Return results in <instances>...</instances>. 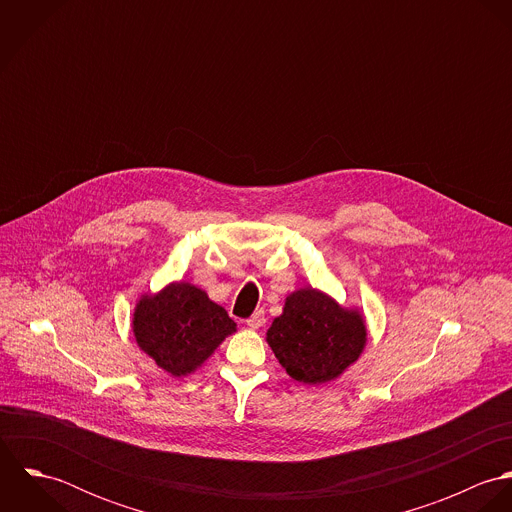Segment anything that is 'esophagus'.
<instances>
[{"label":"esophagus","instance_id":"1","mask_svg":"<svg viewBox=\"0 0 512 512\" xmlns=\"http://www.w3.org/2000/svg\"><path fill=\"white\" fill-rule=\"evenodd\" d=\"M264 321H266V315H264V311L260 309V311H256L246 323H248V327L250 329H260L262 325H264Z\"/></svg>","mask_w":512,"mask_h":512}]
</instances>
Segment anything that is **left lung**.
<instances>
[{
    "mask_svg": "<svg viewBox=\"0 0 512 512\" xmlns=\"http://www.w3.org/2000/svg\"><path fill=\"white\" fill-rule=\"evenodd\" d=\"M266 341L293 380L319 386L337 380L365 353V315L317 288H299L286 297L282 315Z\"/></svg>",
    "mask_w": 512,
    "mask_h": 512,
    "instance_id": "1",
    "label": "left lung"
}]
</instances>
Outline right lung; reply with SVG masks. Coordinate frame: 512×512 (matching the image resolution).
I'll list each match as a JSON object with an SVG mask.
<instances>
[{"label":"right lung","instance_id":"obj_1","mask_svg":"<svg viewBox=\"0 0 512 512\" xmlns=\"http://www.w3.org/2000/svg\"><path fill=\"white\" fill-rule=\"evenodd\" d=\"M138 347L173 378L205 365L220 343L236 333L226 309L191 282H171L142 293L132 313Z\"/></svg>","mask_w":512,"mask_h":512}]
</instances>
